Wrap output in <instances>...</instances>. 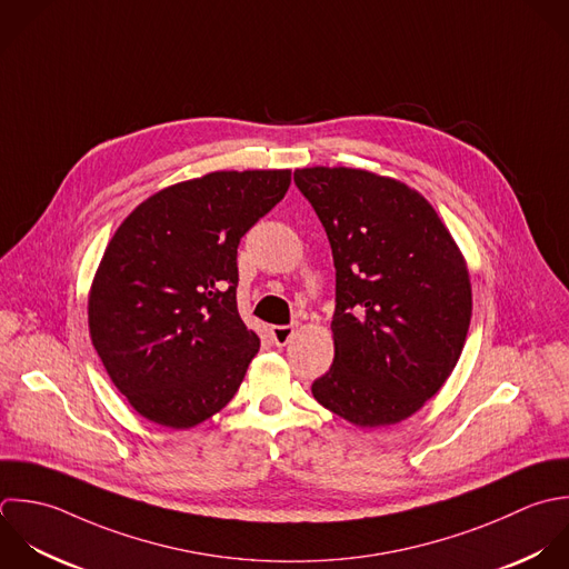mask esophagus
Masks as SVG:
<instances>
[{
  "label": "esophagus",
  "instance_id": "34e87169",
  "mask_svg": "<svg viewBox=\"0 0 569 569\" xmlns=\"http://www.w3.org/2000/svg\"><path fill=\"white\" fill-rule=\"evenodd\" d=\"M295 335V326H272L270 328V337L277 346H286Z\"/></svg>",
  "mask_w": 569,
  "mask_h": 569
}]
</instances>
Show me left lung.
<instances>
[{"instance_id": "left-lung-1", "label": "left lung", "mask_w": 569, "mask_h": 569, "mask_svg": "<svg viewBox=\"0 0 569 569\" xmlns=\"http://www.w3.org/2000/svg\"><path fill=\"white\" fill-rule=\"evenodd\" d=\"M295 183L337 270L335 361L312 395L359 428L399 423L461 357L472 317L466 261L435 208L401 181L317 166L295 170Z\"/></svg>"}]
</instances>
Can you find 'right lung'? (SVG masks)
Segmentation results:
<instances>
[{"instance_id":"right-lung-1","label":"right lung","mask_w":569,"mask_h":569,"mask_svg":"<svg viewBox=\"0 0 569 569\" xmlns=\"http://www.w3.org/2000/svg\"><path fill=\"white\" fill-rule=\"evenodd\" d=\"M290 170H223L139 203L110 239L88 299L92 346L130 406L183 430L239 390L259 337L237 310L241 237Z\"/></svg>"}]
</instances>
